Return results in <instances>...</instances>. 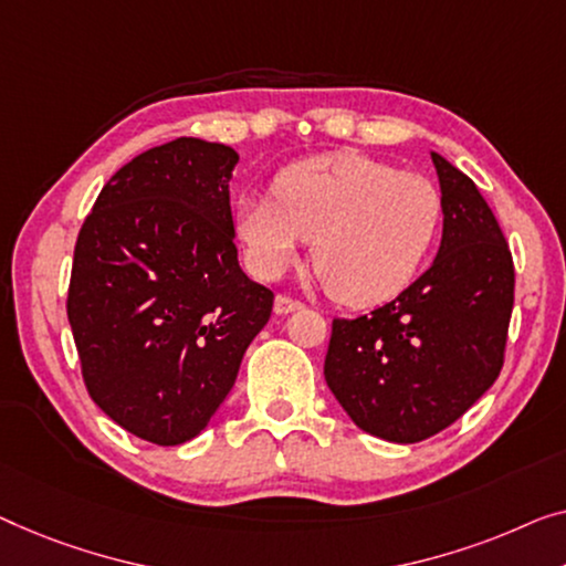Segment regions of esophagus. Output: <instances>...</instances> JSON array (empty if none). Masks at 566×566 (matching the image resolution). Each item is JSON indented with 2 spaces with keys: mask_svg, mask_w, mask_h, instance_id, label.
Returning <instances> with one entry per match:
<instances>
[{
  "mask_svg": "<svg viewBox=\"0 0 566 566\" xmlns=\"http://www.w3.org/2000/svg\"><path fill=\"white\" fill-rule=\"evenodd\" d=\"M294 310H302V302L290 297V294H276L274 300V312L276 315H290Z\"/></svg>",
  "mask_w": 566,
  "mask_h": 566,
  "instance_id": "1",
  "label": "esophagus"
}]
</instances>
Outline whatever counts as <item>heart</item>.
Returning a JSON list of instances; mask_svg holds the SVG:
<instances>
[{"mask_svg":"<svg viewBox=\"0 0 566 566\" xmlns=\"http://www.w3.org/2000/svg\"><path fill=\"white\" fill-rule=\"evenodd\" d=\"M442 210V192L429 177L337 151L284 167L272 198H241L235 235L249 266L269 280L312 239V264L331 297L374 307L415 282L440 233Z\"/></svg>","mask_w":566,"mask_h":566,"instance_id":"heart-1","label":"heart"}]
</instances>
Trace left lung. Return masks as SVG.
I'll return each mask as SVG.
<instances>
[{
	"label": "left lung",
	"instance_id": "8db88e82",
	"mask_svg": "<svg viewBox=\"0 0 566 566\" xmlns=\"http://www.w3.org/2000/svg\"><path fill=\"white\" fill-rule=\"evenodd\" d=\"M442 243L417 282L384 307L333 319L325 381L364 432L411 444L442 432L491 389L513 312V259L465 172L432 151Z\"/></svg>",
	"mask_w": 566,
	"mask_h": 566
}]
</instances>
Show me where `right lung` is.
<instances>
[{
	"label": "right lung",
	"instance_id": "add662e5",
	"mask_svg": "<svg viewBox=\"0 0 566 566\" xmlns=\"http://www.w3.org/2000/svg\"><path fill=\"white\" fill-rule=\"evenodd\" d=\"M231 147L180 137L126 163L81 226L67 323L101 411L139 440H192L233 389L274 292L233 243Z\"/></svg>",
	"mask_w": 566,
	"mask_h": 566
}]
</instances>
